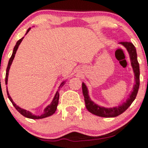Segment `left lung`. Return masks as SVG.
<instances>
[{
	"label": "left lung",
	"mask_w": 148,
	"mask_h": 148,
	"mask_svg": "<svg viewBox=\"0 0 148 148\" xmlns=\"http://www.w3.org/2000/svg\"><path fill=\"white\" fill-rule=\"evenodd\" d=\"M119 45L123 46L127 49L130 56L131 65H132L133 72L134 74V80H135V84L134 85L132 91L130 92L128 97L120 103L118 106L113 107H105L101 106L93 101L91 99L89 95V91H88V87L84 82L82 83V90L83 95L84 97V101L86 103V106L87 110L90 112L92 114L97 115V116L103 117V118H114V117L118 116L120 114L125 112L132 102L136 99V97L138 93L139 85H140V69H139V64L137 60V53L136 49L134 45L131 42H122L118 43Z\"/></svg>",
	"instance_id": "left-lung-1"
}]
</instances>
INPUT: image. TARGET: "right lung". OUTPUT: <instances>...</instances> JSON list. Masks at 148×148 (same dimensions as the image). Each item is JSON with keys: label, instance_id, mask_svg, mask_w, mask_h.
<instances>
[{"label": "right lung", "instance_id": "obj_1", "mask_svg": "<svg viewBox=\"0 0 148 148\" xmlns=\"http://www.w3.org/2000/svg\"><path fill=\"white\" fill-rule=\"evenodd\" d=\"M30 28H29L28 30H27L25 35H26V34L30 31ZM23 38H24V37H22L21 39H20V40H18L17 42H16V45H15V47H14V49H13V52H12V56L10 58L9 62H8V67H7V69H6V75H5V84L6 85L8 84V75H9V71H10V66H11V64H12V62H13V60H14V56H15V54H16V51H17V49L18 48V46L20 45V44H21V42H22V40H23ZM66 81H67V80H65V81H63L62 83H61L60 86H59L57 92H56L55 95H54L53 98L50 104H49L48 106H47L45 107V109H44L43 113H42V114H40V115H36L33 114V113H31V112H30V111H27V110H25V109H23V108H21V107H19L18 106H17V105H16V103H15L14 101H13L12 99V97H10V94H9V92H8V86H7V93H8V98H9V99L10 100V101H11V102L12 103L13 106L15 107V108H16V109L17 110V111L19 112V113H21L22 115H23V116L25 117V118H30V119H34V120H35V119H42V118H47V117L51 116V115H52L53 114V113H55V112H56V109H57L58 104L59 89H60V88H61L62 87V86H64V84H65Z\"/></svg>", "mask_w": 148, "mask_h": 148}]
</instances>
